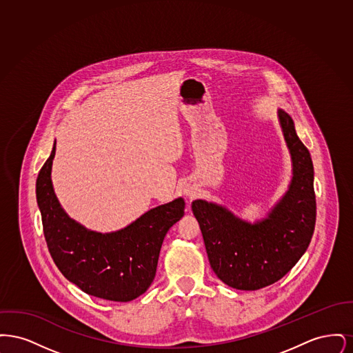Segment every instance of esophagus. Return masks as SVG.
<instances>
[{
    "label": "esophagus",
    "mask_w": 353,
    "mask_h": 353,
    "mask_svg": "<svg viewBox=\"0 0 353 353\" xmlns=\"http://www.w3.org/2000/svg\"><path fill=\"white\" fill-rule=\"evenodd\" d=\"M184 193L186 196H190V197H193V196H194V193H193L190 189H184Z\"/></svg>",
    "instance_id": "1"
}]
</instances>
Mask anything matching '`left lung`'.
<instances>
[{
  "instance_id": "1",
  "label": "left lung",
  "mask_w": 353,
  "mask_h": 353,
  "mask_svg": "<svg viewBox=\"0 0 353 353\" xmlns=\"http://www.w3.org/2000/svg\"><path fill=\"white\" fill-rule=\"evenodd\" d=\"M278 117L291 153L292 180L266 219L250 223L217 203L192 202L212 269L225 285L236 290H259L283 278L302 258L315 229L311 154L291 117L283 110H278Z\"/></svg>"
}]
</instances>
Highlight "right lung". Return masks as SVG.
<instances>
[{"instance_id":"right-lung-1","label":"right lung","mask_w":353,"mask_h":353,"mask_svg":"<svg viewBox=\"0 0 353 353\" xmlns=\"http://www.w3.org/2000/svg\"><path fill=\"white\" fill-rule=\"evenodd\" d=\"M50 157L35 185L43 234L51 258L63 276L88 295L130 302L153 282L159 254L169 229L184 216L181 197L144 213L114 233H97L70 219L54 193Z\"/></svg>"}]
</instances>
